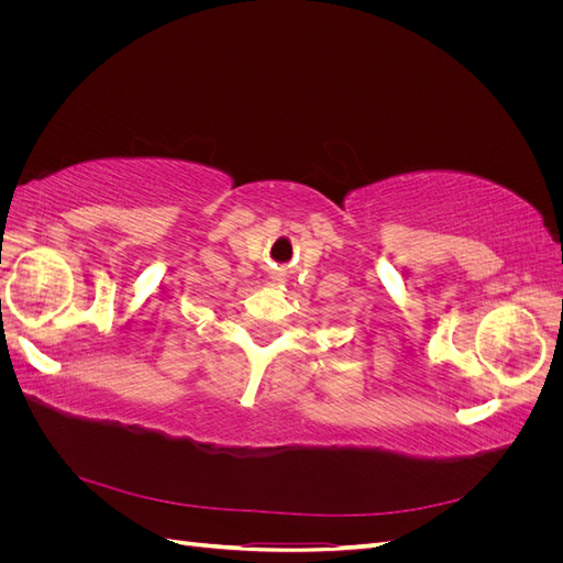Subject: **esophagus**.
Here are the masks:
<instances>
[{
  "mask_svg": "<svg viewBox=\"0 0 563 563\" xmlns=\"http://www.w3.org/2000/svg\"><path fill=\"white\" fill-rule=\"evenodd\" d=\"M275 279H277V282H282V277H279V275H277V277H275Z\"/></svg>",
  "mask_w": 563,
  "mask_h": 563,
  "instance_id": "esophagus-1",
  "label": "esophagus"
}]
</instances>
